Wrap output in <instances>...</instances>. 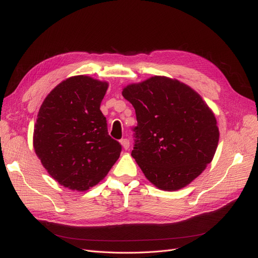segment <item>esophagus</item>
<instances>
[{
  "label": "esophagus",
  "mask_w": 258,
  "mask_h": 258,
  "mask_svg": "<svg viewBox=\"0 0 258 258\" xmlns=\"http://www.w3.org/2000/svg\"><path fill=\"white\" fill-rule=\"evenodd\" d=\"M119 142H120V144H121L123 150H128V148H129V144H130L128 139H121Z\"/></svg>",
  "instance_id": "1"
}]
</instances>
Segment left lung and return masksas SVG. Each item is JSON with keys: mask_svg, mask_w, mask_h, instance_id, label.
I'll list each match as a JSON object with an SVG mask.
<instances>
[{"mask_svg": "<svg viewBox=\"0 0 258 258\" xmlns=\"http://www.w3.org/2000/svg\"><path fill=\"white\" fill-rule=\"evenodd\" d=\"M138 126L131 156L157 188L175 191L198 177L212 161L220 140L213 111L188 85L152 76L124 86Z\"/></svg>", "mask_w": 258, "mask_h": 258, "instance_id": "8db88e82", "label": "left lung"}]
</instances>
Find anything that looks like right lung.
Listing matches in <instances>:
<instances>
[{"label": "right lung", "instance_id": "add662e5", "mask_svg": "<svg viewBox=\"0 0 258 258\" xmlns=\"http://www.w3.org/2000/svg\"><path fill=\"white\" fill-rule=\"evenodd\" d=\"M108 83L76 75L58 84L43 101L33 147L60 185L86 191L106 176L119 158L120 144L108 136L100 111Z\"/></svg>", "mask_w": 258, "mask_h": 258}]
</instances>
